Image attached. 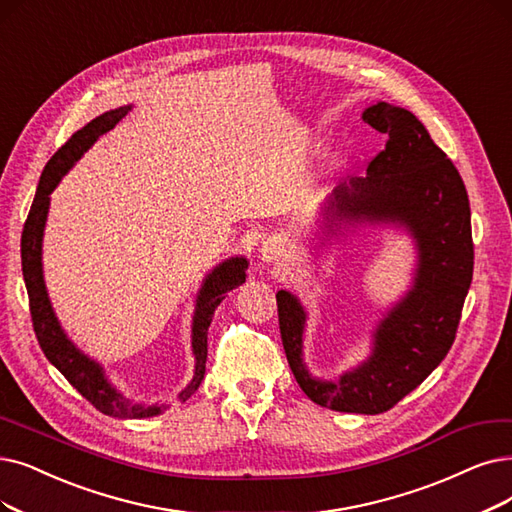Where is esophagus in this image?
I'll use <instances>...</instances> for the list:
<instances>
[{
  "label": "esophagus",
  "mask_w": 512,
  "mask_h": 512,
  "mask_svg": "<svg viewBox=\"0 0 512 512\" xmlns=\"http://www.w3.org/2000/svg\"><path fill=\"white\" fill-rule=\"evenodd\" d=\"M283 252H285L283 241L279 237H269L267 241H262L260 250H258V256H260L262 262L271 264V262H277L283 256Z\"/></svg>",
  "instance_id": "1"
}]
</instances>
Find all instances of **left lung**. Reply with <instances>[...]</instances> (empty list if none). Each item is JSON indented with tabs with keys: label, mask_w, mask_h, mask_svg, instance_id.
Instances as JSON below:
<instances>
[{
	"label": "left lung",
	"mask_w": 512,
	"mask_h": 512,
	"mask_svg": "<svg viewBox=\"0 0 512 512\" xmlns=\"http://www.w3.org/2000/svg\"><path fill=\"white\" fill-rule=\"evenodd\" d=\"M363 121L388 134L363 178L342 182L319 206V243H332L359 224L403 229L416 245L407 292L382 313L370 355L336 380L317 378L304 361L306 309L277 292L285 357L304 395L349 414H382L412 393L452 349L462 304L473 281V233L464 182L407 109L376 102Z\"/></svg>",
	"instance_id": "left-lung-1"
}]
</instances>
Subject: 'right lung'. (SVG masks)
I'll return each mask as SVG.
<instances>
[{"label":"right lung","mask_w":512,"mask_h":512,"mask_svg":"<svg viewBox=\"0 0 512 512\" xmlns=\"http://www.w3.org/2000/svg\"><path fill=\"white\" fill-rule=\"evenodd\" d=\"M132 111V105L119 107L113 111H107L92 119L81 130H77L63 147H60L48 166L44 168L42 178L35 191V199L31 203V212L27 216L23 239H20V258H23V277L29 294V306H31V319L33 330L42 346L44 355L48 361L63 374L73 388L86 397L98 412L113 416V418H151L168 410V405L155 403H134L124 393L117 391V386L111 384V380L105 374L96 359L88 357L84 351L77 349L75 342L67 336V332L60 325L54 306L50 302L46 279H44V262H42V248H44V231L46 220L50 210V195L58 187V182L75 166L94 142L113 130L121 119ZM248 258L243 256H231L224 262L216 264V267L203 279L201 288L195 298V311H193V323H191V349L195 357L193 378L191 382L182 388L178 399L187 401L203 380L206 374V359H208V327L212 323L216 306L224 300L229 292H233L237 285L245 281V271H248Z\"/></svg>","instance_id":"right-lung-1"}]
</instances>
